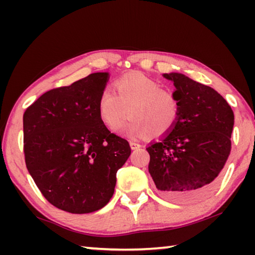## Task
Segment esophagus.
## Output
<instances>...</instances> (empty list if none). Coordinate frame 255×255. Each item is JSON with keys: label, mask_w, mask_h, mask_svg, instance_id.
I'll use <instances>...</instances> for the list:
<instances>
[{"label": "esophagus", "mask_w": 255, "mask_h": 255, "mask_svg": "<svg viewBox=\"0 0 255 255\" xmlns=\"http://www.w3.org/2000/svg\"><path fill=\"white\" fill-rule=\"evenodd\" d=\"M130 147H131L132 149H137V148H140L141 145L136 143V141H130Z\"/></svg>", "instance_id": "34e87169"}]
</instances>
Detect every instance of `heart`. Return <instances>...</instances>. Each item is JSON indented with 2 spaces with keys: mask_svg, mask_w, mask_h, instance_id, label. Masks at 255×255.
Segmentation results:
<instances>
[{
  "mask_svg": "<svg viewBox=\"0 0 255 255\" xmlns=\"http://www.w3.org/2000/svg\"><path fill=\"white\" fill-rule=\"evenodd\" d=\"M115 90L106 88L99 97V115L108 128L118 130L130 115L125 131L130 137L170 132L179 118L180 105L172 92L140 73L126 74L115 82Z\"/></svg>",
  "mask_w": 255,
  "mask_h": 255,
  "instance_id": "heart-1",
  "label": "heart"
}]
</instances>
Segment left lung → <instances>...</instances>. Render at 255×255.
<instances>
[{
  "mask_svg": "<svg viewBox=\"0 0 255 255\" xmlns=\"http://www.w3.org/2000/svg\"><path fill=\"white\" fill-rule=\"evenodd\" d=\"M173 82L180 105L172 131L149 145L148 172L164 197L191 202L209 195L231 154L234 112L210 86L180 73Z\"/></svg>",
  "mask_w": 255,
  "mask_h": 255,
  "instance_id": "1",
  "label": "left lung"
}]
</instances>
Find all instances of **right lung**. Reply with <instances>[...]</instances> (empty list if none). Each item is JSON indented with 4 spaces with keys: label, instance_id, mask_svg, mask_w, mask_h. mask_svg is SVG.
Instances as JSON below:
<instances>
[{
    "label": "right lung",
    "instance_id": "obj_1",
    "mask_svg": "<svg viewBox=\"0 0 255 255\" xmlns=\"http://www.w3.org/2000/svg\"><path fill=\"white\" fill-rule=\"evenodd\" d=\"M109 73H93L47 91L23 114L25 165L47 200L72 214H89L110 201L117 171L131 153L108 129L99 97Z\"/></svg>",
    "mask_w": 255,
    "mask_h": 255
}]
</instances>
